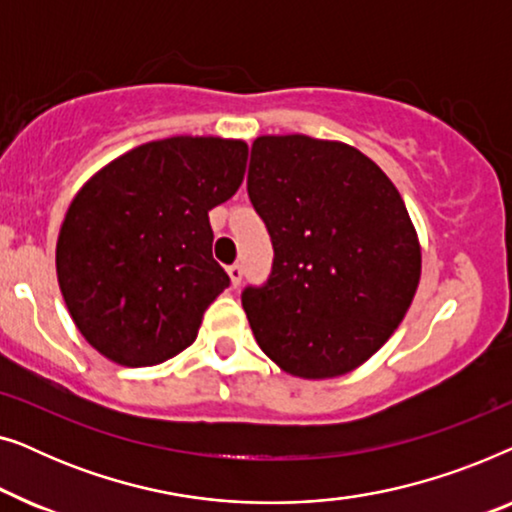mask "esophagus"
<instances>
[{"label":"esophagus","instance_id":"esophagus-1","mask_svg":"<svg viewBox=\"0 0 512 512\" xmlns=\"http://www.w3.org/2000/svg\"><path fill=\"white\" fill-rule=\"evenodd\" d=\"M228 277H230V284H233L235 289H237V286H240V282H242V265H240V263L230 265V268H228Z\"/></svg>","mask_w":512,"mask_h":512}]
</instances>
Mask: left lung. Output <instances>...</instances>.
Masks as SVG:
<instances>
[{
  "mask_svg": "<svg viewBox=\"0 0 512 512\" xmlns=\"http://www.w3.org/2000/svg\"><path fill=\"white\" fill-rule=\"evenodd\" d=\"M247 191L275 249L268 282L242 291L258 347L303 380L352 373L391 338L422 275L401 193L359 149L307 135L258 137Z\"/></svg>",
  "mask_w": 512,
  "mask_h": 512,
  "instance_id": "obj_1",
  "label": "left lung"
}]
</instances>
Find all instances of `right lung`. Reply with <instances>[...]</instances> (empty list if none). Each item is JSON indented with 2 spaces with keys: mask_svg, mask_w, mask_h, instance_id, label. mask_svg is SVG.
<instances>
[{
  "mask_svg": "<svg viewBox=\"0 0 512 512\" xmlns=\"http://www.w3.org/2000/svg\"><path fill=\"white\" fill-rule=\"evenodd\" d=\"M242 139L167 137L137 146L74 195L55 270L83 338L109 361L156 366L191 345L230 279L214 261L209 209L247 170Z\"/></svg>",
  "mask_w": 512,
  "mask_h": 512,
  "instance_id": "add662e5",
  "label": "right lung"
}]
</instances>
